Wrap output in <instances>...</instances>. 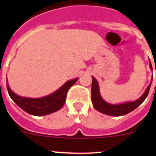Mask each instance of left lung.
Here are the masks:
<instances>
[{
  "instance_id": "left-lung-1",
  "label": "left lung",
  "mask_w": 156,
  "mask_h": 156,
  "mask_svg": "<svg viewBox=\"0 0 156 156\" xmlns=\"http://www.w3.org/2000/svg\"><path fill=\"white\" fill-rule=\"evenodd\" d=\"M150 68L152 69L151 62H150ZM156 73V69H155ZM151 83L146 89L144 94L141 96L139 99L136 100L133 102H127L124 104L120 105H112L105 102L101 97L100 93H99L98 83L97 80L92 77V86H91V101L93 103V105L95 109L98 111L104 113L105 115H112V116H121V115H126L130 112L133 111L135 108H137L140 104L145 100L149 92L150 87H151Z\"/></svg>"
}]
</instances>
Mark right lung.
<instances>
[{
  "mask_svg": "<svg viewBox=\"0 0 156 156\" xmlns=\"http://www.w3.org/2000/svg\"><path fill=\"white\" fill-rule=\"evenodd\" d=\"M77 80L74 79L66 82L57 91L41 98L20 97L11 90L8 82L7 90L11 98L27 113L34 115H45L58 111L64 105L69 89L76 82Z\"/></svg>",
  "mask_w": 156,
  "mask_h": 156,
  "instance_id": "right-lung-1",
  "label": "right lung"
}]
</instances>
